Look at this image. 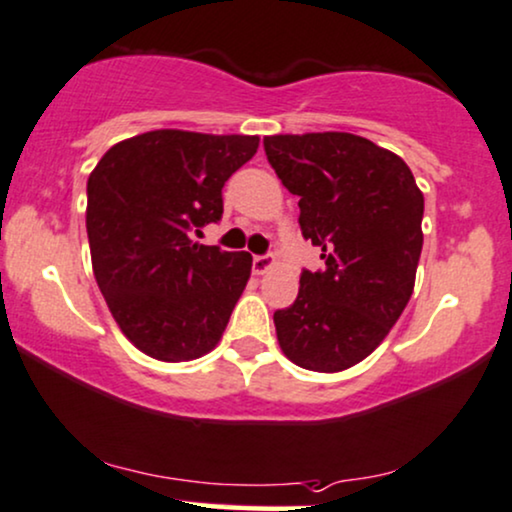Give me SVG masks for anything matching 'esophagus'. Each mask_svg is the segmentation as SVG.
<instances>
[{
  "instance_id": "1",
  "label": "esophagus",
  "mask_w": 512,
  "mask_h": 512,
  "mask_svg": "<svg viewBox=\"0 0 512 512\" xmlns=\"http://www.w3.org/2000/svg\"><path fill=\"white\" fill-rule=\"evenodd\" d=\"M272 267H274V257L272 255H255V257H252V272H255L257 276L267 274Z\"/></svg>"
}]
</instances>
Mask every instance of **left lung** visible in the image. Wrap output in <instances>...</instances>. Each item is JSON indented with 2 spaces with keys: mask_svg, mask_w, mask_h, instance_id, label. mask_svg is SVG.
Here are the masks:
<instances>
[{
  "mask_svg": "<svg viewBox=\"0 0 512 512\" xmlns=\"http://www.w3.org/2000/svg\"><path fill=\"white\" fill-rule=\"evenodd\" d=\"M264 152L300 231L324 269L300 274L298 298L274 312L283 355L312 372H341L384 341L403 315L422 252L424 197L398 155L353 133L267 135Z\"/></svg>",
  "mask_w": 512,
  "mask_h": 512,
  "instance_id": "obj_1",
  "label": "left lung"
}]
</instances>
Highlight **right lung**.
<instances>
[{"label":"right lung","instance_id":"right-lung-1","mask_svg":"<svg viewBox=\"0 0 512 512\" xmlns=\"http://www.w3.org/2000/svg\"><path fill=\"white\" fill-rule=\"evenodd\" d=\"M257 135L150 131L116 143L88 178L92 272L135 348L164 362L219 343L252 257L190 233L224 214L221 188L257 152Z\"/></svg>","mask_w":512,"mask_h":512}]
</instances>
